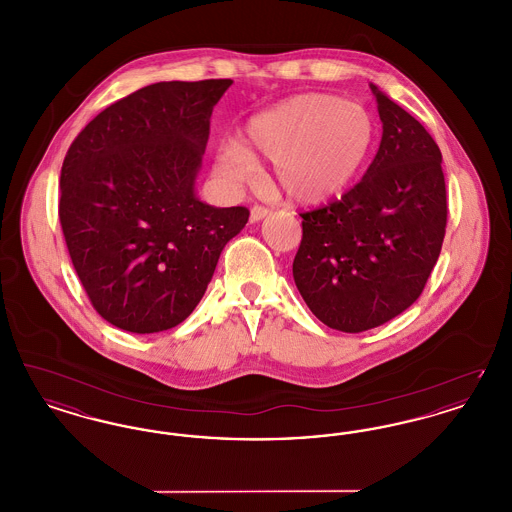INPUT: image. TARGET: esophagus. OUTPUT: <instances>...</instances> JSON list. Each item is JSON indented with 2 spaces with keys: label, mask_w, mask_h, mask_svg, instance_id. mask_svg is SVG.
I'll return each instance as SVG.
<instances>
[{
  "label": "esophagus",
  "mask_w": 512,
  "mask_h": 512,
  "mask_svg": "<svg viewBox=\"0 0 512 512\" xmlns=\"http://www.w3.org/2000/svg\"><path fill=\"white\" fill-rule=\"evenodd\" d=\"M270 215V211H268L267 207H263V205H253V209H251V222H259V220L265 219Z\"/></svg>",
  "instance_id": "obj_1"
}]
</instances>
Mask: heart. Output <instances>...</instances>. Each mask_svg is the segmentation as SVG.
Listing matches in <instances>:
<instances>
[{
	"label": "heart",
	"mask_w": 512,
	"mask_h": 512,
	"mask_svg": "<svg viewBox=\"0 0 512 512\" xmlns=\"http://www.w3.org/2000/svg\"><path fill=\"white\" fill-rule=\"evenodd\" d=\"M374 142V121L357 101L307 92L253 115L240 144L220 149L217 169L245 182L259 161L272 163L276 186L290 201L317 205L343 192Z\"/></svg>",
	"instance_id": "1"
}]
</instances>
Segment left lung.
Listing matches in <instances>:
<instances>
[{
	"mask_svg": "<svg viewBox=\"0 0 512 512\" xmlns=\"http://www.w3.org/2000/svg\"><path fill=\"white\" fill-rule=\"evenodd\" d=\"M382 142L363 180L303 213L293 280L311 313L365 332L409 309L438 263L447 224L441 151L426 128L370 84Z\"/></svg>",
	"mask_w": 512,
	"mask_h": 512,
	"instance_id": "left-lung-1",
	"label": "left lung"
}]
</instances>
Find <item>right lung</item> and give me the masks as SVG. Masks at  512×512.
<instances>
[{
    "label": "right lung",
    "mask_w": 512,
    "mask_h": 512,
    "mask_svg": "<svg viewBox=\"0 0 512 512\" xmlns=\"http://www.w3.org/2000/svg\"><path fill=\"white\" fill-rule=\"evenodd\" d=\"M230 78L157 82L101 111L61 169L59 219L94 309L134 334L192 315L249 219L195 194L213 107Z\"/></svg>",
    "instance_id": "obj_1"
}]
</instances>
